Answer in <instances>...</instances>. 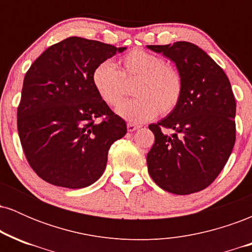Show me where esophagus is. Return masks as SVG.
Returning <instances> with one entry per match:
<instances>
[{
    "label": "esophagus",
    "instance_id": "34e87169",
    "mask_svg": "<svg viewBox=\"0 0 252 252\" xmlns=\"http://www.w3.org/2000/svg\"><path fill=\"white\" fill-rule=\"evenodd\" d=\"M138 128H140V126H136V124H132V123H128V124H126V129H128V131H130V132L135 131V130L138 129Z\"/></svg>",
    "mask_w": 252,
    "mask_h": 252
}]
</instances>
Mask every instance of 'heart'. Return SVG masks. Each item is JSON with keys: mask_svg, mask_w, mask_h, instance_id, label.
Listing matches in <instances>:
<instances>
[{"mask_svg": "<svg viewBox=\"0 0 252 252\" xmlns=\"http://www.w3.org/2000/svg\"><path fill=\"white\" fill-rule=\"evenodd\" d=\"M120 66L118 71L111 62L99 63L92 71L91 82L100 99L114 106L124 96V80L137 79L136 98L124 100L116 108L123 120L132 124L146 122L158 112L169 114L180 102L184 88L180 72L161 57L135 48L121 58Z\"/></svg>", "mask_w": 252, "mask_h": 252, "instance_id": "1", "label": "heart"}]
</instances>
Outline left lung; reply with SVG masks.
<instances>
[{
    "label": "left lung",
    "mask_w": 252,
    "mask_h": 252,
    "mask_svg": "<svg viewBox=\"0 0 252 252\" xmlns=\"http://www.w3.org/2000/svg\"><path fill=\"white\" fill-rule=\"evenodd\" d=\"M175 63L182 77L176 108L149 129L155 143L147 154L149 175L178 195L210 186L227 162L236 141V100L228 78L206 52L187 41L149 45ZM162 128L174 129L166 135Z\"/></svg>",
    "instance_id": "left-lung-1"
}]
</instances>
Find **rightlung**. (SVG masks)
I'll use <instances>...</instances> for the list:
<instances>
[{"label": "right lung", "instance_id": "right-lung-1", "mask_svg": "<svg viewBox=\"0 0 252 252\" xmlns=\"http://www.w3.org/2000/svg\"><path fill=\"white\" fill-rule=\"evenodd\" d=\"M126 50L70 36L32 63L17 130L28 163L42 180L76 189L102 176L110 147L126 134V124L98 96L91 74L98 63Z\"/></svg>", "mask_w": 252, "mask_h": 252}]
</instances>
